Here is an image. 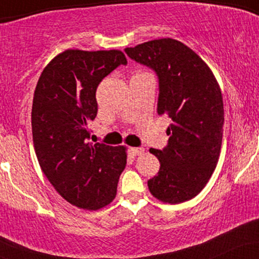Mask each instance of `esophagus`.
<instances>
[{"label": "esophagus", "instance_id": "esophagus-1", "mask_svg": "<svg viewBox=\"0 0 259 259\" xmlns=\"http://www.w3.org/2000/svg\"><path fill=\"white\" fill-rule=\"evenodd\" d=\"M129 151L130 153L134 154V156H138V154H142L145 152V150L142 147H130Z\"/></svg>", "mask_w": 259, "mask_h": 259}]
</instances>
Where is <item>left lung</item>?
<instances>
[{
    "label": "left lung",
    "instance_id": "left-lung-1",
    "mask_svg": "<svg viewBox=\"0 0 259 259\" xmlns=\"http://www.w3.org/2000/svg\"><path fill=\"white\" fill-rule=\"evenodd\" d=\"M125 52L156 70L157 113L171 118L168 146L150 150L160 167L148 190L164 203L191 200L207 185L221 154L224 106L218 81L197 53L174 38L147 41Z\"/></svg>",
    "mask_w": 259,
    "mask_h": 259
}]
</instances>
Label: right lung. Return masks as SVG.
<instances>
[{"label": "right lung", "mask_w": 259, "mask_h": 259, "mask_svg": "<svg viewBox=\"0 0 259 259\" xmlns=\"http://www.w3.org/2000/svg\"><path fill=\"white\" fill-rule=\"evenodd\" d=\"M120 64H126L120 50H65L44 68L34 92L31 127L38 164L65 201L86 210L114 200L126 165L125 146L92 144L88 129L97 114V86Z\"/></svg>", "instance_id": "1"}]
</instances>
